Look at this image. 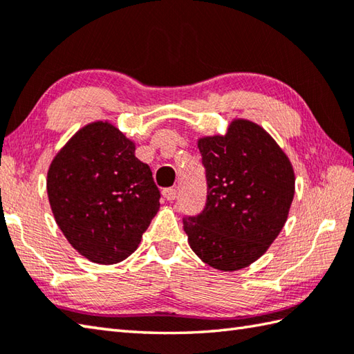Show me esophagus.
Here are the masks:
<instances>
[{
  "label": "esophagus",
  "instance_id": "34e87169",
  "mask_svg": "<svg viewBox=\"0 0 354 354\" xmlns=\"http://www.w3.org/2000/svg\"><path fill=\"white\" fill-rule=\"evenodd\" d=\"M162 196L167 199V201H175L176 198H178V190L176 189H165L164 192H162Z\"/></svg>",
  "mask_w": 354,
  "mask_h": 354
}]
</instances>
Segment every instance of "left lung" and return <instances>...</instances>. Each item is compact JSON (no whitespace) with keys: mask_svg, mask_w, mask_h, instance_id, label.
Segmentation results:
<instances>
[{"mask_svg":"<svg viewBox=\"0 0 354 354\" xmlns=\"http://www.w3.org/2000/svg\"><path fill=\"white\" fill-rule=\"evenodd\" d=\"M207 202L185 216L184 231L198 257L214 269L250 266L274 242L295 194L289 158L252 122L234 120L225 135L198 141Z\"/></svg>","mask_w":354,"mask_h":354,"instance_id":"8db88e82","label":"left lung"}]
</instances>
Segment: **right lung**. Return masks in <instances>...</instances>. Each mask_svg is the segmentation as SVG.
Wrapping results in <instances>:
<instances>
[{
    "instance_id": "1",
    "label": "right lung",
    "mask_w": 354,
    "mask_h": 354,
    "mask_svg": "<svg viewBox=\"0 0 354 354\" xmlns=\"http://www.w3.org/2000/svg\"><path fill=\"white\" fill-rule=\"evenodd\" d=\"M117 127L85 126L53 160L48 201L66 240L88 260L114 265L137 250L161 193Z\"/></svg>"
}]
</instances>
